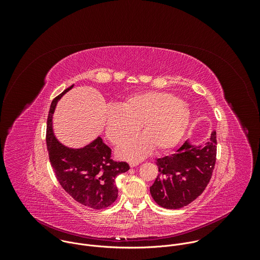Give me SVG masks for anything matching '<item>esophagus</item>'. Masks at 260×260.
I'll list each match as a JSON object with an SVG mask.
<instances>
[{"label":"esophagus","instance_id":"obj_1","mask_svg":"<svg viewBox=\"0 0 260 260\" xmlns=\"http://www.w3.org/2000/svg\"><path fill=\"white\" fill-rule=\"evenodd\" d=\"M139 164H140L139 161H131V162H129V167H131V168H135V167H137Z\"/></svg>","mask_w":260,"mask_h":260}]
</instances>
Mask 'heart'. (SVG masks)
<instances>
[{
  "label": "heart",
  "mask_w": 260,
  "mask_h": 260,
  "mask_svg": "<svg viewBox=\"0 0 260 260\" xmlns=\"http://www.w3.org/2000/svg\"><path fill=\"white\" fill-rule=\"evenodd\" d=\"M191 119L189 106L173 94L144 91L128 96L121 107L109 106L105 112V134L110 142L120 145L118 155L125 159H140L153 148L167 151L183 138Z\"/></svg>",
  "instance_id": "1"
}]
</instances>
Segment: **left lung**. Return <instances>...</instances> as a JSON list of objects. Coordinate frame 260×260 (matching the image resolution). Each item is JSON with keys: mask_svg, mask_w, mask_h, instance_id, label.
<instances>
[{"mask_svg": "<svg viewBox=\"0 0 260 260\" xmlns=\"http://www.w3.org/2000/svg\"><path fill=\"white\" fill-rule=\"evenodd\" d=\"M216 132L205 145L188 140L170 156L156 159L159 174L150 187L153 200L166 209H180L199 198L212 177L216 162Z\"/></svg>", "mask_w": 260, "mask_h": 260, "instance_id": "obj_1", "label": "left lung"}]
</instances>
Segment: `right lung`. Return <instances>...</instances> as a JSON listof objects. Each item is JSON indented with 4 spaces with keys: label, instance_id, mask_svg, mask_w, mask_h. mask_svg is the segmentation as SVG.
<instances>
[{
    "label": "right lung",
    "instance_id": "add662e5",
    "mask_svg": "<svg viewBox=\"0 0 260 260\" xmlns=\"http://www.w3.org/2000/svg\"><path fill=\"white\" fill-rule=\"evenodd\" d=\"M73 86L64 89L50 105L46 133L49 159L57 181L74 200L91 209H104L116 201L115 178L127 172L129 166L111 158V149L101 137L82 148L68 147L56 139L52 126L54 110Z\"/></svg>",
    "mask_w": 260,
    "mask_h": 260
}]
</instances>
